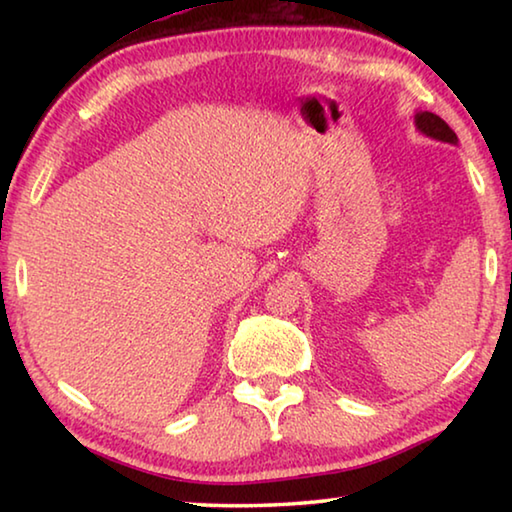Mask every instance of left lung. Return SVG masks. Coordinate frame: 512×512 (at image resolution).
Segmentation results:
<instances>
[{
	"label": "left lung",
	"instance_id": "1",
	"mask_svg": "<svg viewBox=\"0 0 512 512\" xmlns=\"http://www.w3.org/2000/svg\"><path fill=\"white\" fill-rule=\"evenodd\" d=\"M415 128H418L422 135H427L436 142H447L454 146L458 144L456 133L438 115H433V112H427V110L415 112Z\"/></svg>",
	"mask_w": 512,
	"mask_h": 512
}]
</instances>
